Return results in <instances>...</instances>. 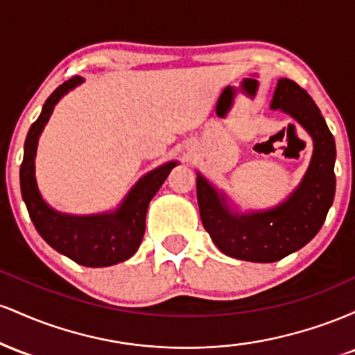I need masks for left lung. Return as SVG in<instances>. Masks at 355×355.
<instances>
[{
  "label": "left lung",
  "instance_id": "obj_1",
  "mask_svg": "<svg viewBox=\"0 0 355 355\" xmlns=\"http://www.w3.org/2000/svg\"><path fill=\"white\" fill-rule=\"evenodd\" d=\"M270 108L288 113L313 141L307 172L287 200L274 209L237 214L225 195L197 173L203 227L218 250L248 262H275L311 242L336 195V141L311 95L295 81L280 78Z\"/></svg>",
  "mask_w": 355,
  "mask_h": 355
}]
</instances>
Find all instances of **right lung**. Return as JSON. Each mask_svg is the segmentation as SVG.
Here are the masks:
<instances>
[{"instance_id": "1", "label": "right lung", "mask_w": 355, "mask_h": 355, "mask_svg": "<svg viewBox=\"0 0 355 355\" xmlns=\"http://www.w3.org/2000/svg\"><path fill=\"white\" fill-rule=\"evenodd\" d=\"M83 83L73 76L44 101L42 115L31 125L24 140L23 164L19 168L21 197L35 229L48 245L85 267H108L130 259L140 247L145 234L148 203L178 162H168L141 177L116 210L98 215H68L53 210L43 200L36 185L35 157L40 135L50 120L53 108L70 89Z\"/></svg>"}]
</instances>
